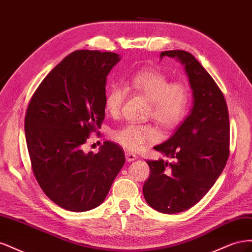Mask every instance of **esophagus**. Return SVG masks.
I'll return each instance as SVG.
<instances>
[{
	"label": "esophagus",
	"instance_id": "esophagus-1",
	"mask_svg": "<svg viewBox=\"0 0 252 252\" xmlns=\"http://www.w3.org/2000/svg\"><path fill=\"white\" fill-rule=\"evenodd\" d=\"M125 157H126L127 162H132L134 159L138 158V157H136L134 154H132V152H125Z\"/></svg>",
	"mask_w": 252,
	"mask_h": 252
}]
</instances>
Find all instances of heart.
Segmentation results:
<instances>
[{"instance_id":"1","label":"heart","mask_w":252,"mask_h":252,"mask_svg":"<svg viewBox=\"0 0 252 252\" xmlns=\"http://www.w3.org/2000/svg\"><path fill=\"white\" fill-rule=\"evenodd\" d=\"M144 95L150 101L149 117L167 129L177 127L187 116L190 106V91L183 82H170L161 71L144 69L136 71L124 81V88L113 84L105 96V110L117 118L125 101L126 91ZM112 139L122 147L139 151L148 143L159 139L158 129L152 124L128 123L112 132Z\"/></svg>"}]
</instances>
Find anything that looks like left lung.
Here are the masks:
<instances>
[{"label": "left lung", "instance_id": "obj_1", "mask_svg": "<svg viewBox=\"0 0 252 252\" xmlns=\"http://www.w3.org/2000/svg\"><path fill=\"white\" fill-rule=\"evenodd\" d=\"M185 66L194 104L178 130L155 150L172 158L147 161L150 173L143 186L150 207L167 215L191 208L209 191L229 157L230 124L225 97L211 75L191 53L161 52Z\"/></svg>", "mask_w": 252, "mask_h": 252}]
</instances>
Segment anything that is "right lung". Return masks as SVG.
<instances>
[{"label":"right lung","instance_id":"add662e5","mask_svg":"<svg viewBox=\"0 0 252 252\" xmlns=\"http://www.w3.org/2000/svg\"><path fill=\"white\" fill-rule=\"evenodd\" d=\"M121 59L113 52L77 50L46 75L25 114V135L35 180L49 199L74 212L102 204L125 163L118 144L84 152L105 118L106 77Z\"/></svg>","mask_w":252,"mask_h":252}]
</instances>
